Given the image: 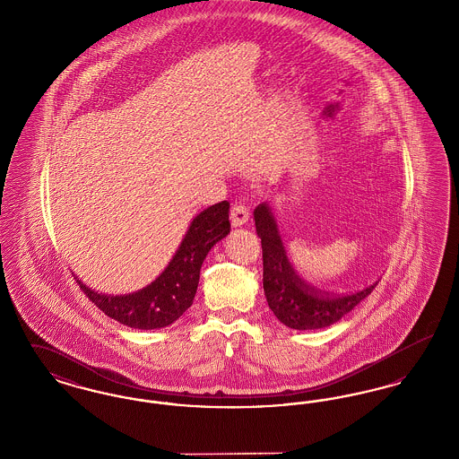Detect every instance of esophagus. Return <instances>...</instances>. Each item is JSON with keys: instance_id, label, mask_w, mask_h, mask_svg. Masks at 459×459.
I'll list each match as a JSON object with an SVG mask.
<instances>
[{"instance_id": "34e87169", "label": "esophagus", "mask_w": 459, "mask_h": 459, "mask_svg": "<svg viewBox=\"0 0 459 459\" xmlns=\"http://www.w3.org/2000/svg\"><path fill=\"white\" fill-rule=\"evenodd\" d=\"M249 220V210L242 204H234L230 210V223L234 227H242Z\"/></svg>"}]
</instances>
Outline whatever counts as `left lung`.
I'll return each mask as SVG.
<instances>
[{"label":"left lung","mask_w":459,"mask_h":459,"mask_svg":"<svg viewBox=\"0 0 459 459\" xmlns=\"http://www.w3.org/2000/svg\"><path fill=\"white\" fill-rule=\"evenodd\" d=\"M253 215L256 234L262 239L263 290L266 303L285 327L294 330L330 327L359 305L378 284L375 281L342 296L322 294L311 289L299 279L287 258L275 208L270 203H262L255 208Z\"/></svg>","instance_id":"obj_1"}]
</instances>
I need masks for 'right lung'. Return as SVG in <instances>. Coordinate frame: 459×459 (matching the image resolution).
Here are the masks:
<instances>
[{
    "mask_svg": "<svg viewBox=\"0 0 459 459\" xmlns=\"http://www.w3.org/2000/svg\"><path fill=\"white\" fill-rule=\"evenodd\" d=\"M230 204L227 201L208 206L191 220L169 264L153 282L129 294L111 296L92 290L77 279L89 299L109 318L139 330L169 327L193 305L199 270L212 247L229 236Z\"/></svg>",
    "mask_w": 459,
    "mask_h": 459,
    "instance_id": "add662e5",
    "label": "right lung"
}]
</instances>
